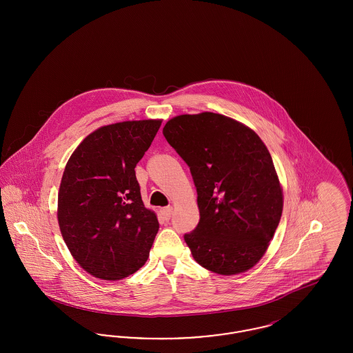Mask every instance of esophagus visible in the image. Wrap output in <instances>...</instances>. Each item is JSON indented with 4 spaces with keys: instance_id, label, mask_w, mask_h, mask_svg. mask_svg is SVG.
I'll return each mask as SVG.
<instances>
[{
    "instance_id": "obj_1",
    "label": "esophagus",
    "mask_w": 353,
    "mask_h": 353,
    "mask_svg": "<svg viewBox=\"0 0 353 353\" xmlns=\"http://www.w3.org/2000/svg\"><path fill=\"white\" fill-rule=\"evenodd\" d=\"M172 212H173V208H172V206H167V208H163V209H161V214H163V217L165 219V221L170 219Z\"/></svg>"
}]
</instances>
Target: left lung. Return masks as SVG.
Masks as SVG:
<instances>
[{"instance_id":"left-lung-1","label":"left lung","mask_w":353,"mask_h":353,"mask_svg":"<svg viewBox=\"0 0 353 353\" xmlns=\"http://www.w3.org/2000/svg\"><path fill=\"white\" fill-rule=\"evenodd\" d=\"M163 134L197 189L200 222L184 235L193 258L221 275L252 269L268 250L283 209L266 145L249 127L213 112L170 119Z\"/></svg>"}]
</instances>
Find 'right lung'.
I'll return each mask as SVG.
<instances>
[{"label":"right lung","mask_w":353,"mask_h":353,"mask_svg":"<svg viewBox=\"0 0 353 353\" xmlns=\"http://www.w3.org/2000/svg\"><path fill=\"white\" fill-rule=\"evenodd\" d=\"M161 120L123 121L88 134L71 154L58 194V222L74 259L104 281L123 279L148 259L159 230L134 167Z\"/></svg>","instance_id":"obj_1"}]
</instances>
